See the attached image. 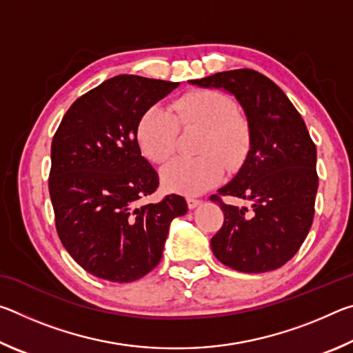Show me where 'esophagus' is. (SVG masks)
Returning <instances> with one entry per match:
<instances>
[{
  "mask_svg": "<svg viewBox=\"0 0 353 353\" xmlns=\"http://www.w3.org/2000/svg\"><path fill=\"white\" fill-rule=\"evenodd\" d=\"M202 204V201L201 199H194V198H187V205H188V208L190 210H193V208H196V207H199Z\"/></svg>",
  "mask_w": 353,
  "mask_h": 353,
  "instance_id": "esophagus-1",
  "label": "esophagus"
}]
</instances>
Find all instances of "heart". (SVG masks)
<instances>
[{"label":"heart","instance_id":"1","mask_svg":"<svg viewBox=\"0 0 353 353\" xmlns=\"http://www.w3.org/2000/svg\"><path fill=\"white\" fill-rule=\"evenodd\" d=\"M179 128H201L194 159H176L162 171L166 190L196 196L216 185L224 165L234 170L243 163L250 146L248 119L236 112L235 103L218 90H194L176 99L171 110L154 104L141 113L137 141L154 163H165L176 152Z\"/></svg>","mask_w":353,"mask_h":353}]
</instances>
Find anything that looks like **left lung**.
I'll list each match as a JSON object with an SVG mask.
<instances>
[{
    "instance_id": "8db88e82",
    "label": "left lung",
    "mask_w": 353,
    "mask_h": 353,
    "mask_svg": "<svg viewBox=\"0 0 353 353\" xmlns=\"http://www.w3.org/2000/svg\"><path fill=\"white\" fill-rule=\"evenodd\" d=\"M190 83L234 94L250 129L246 160L218 190L248 201L250 212L212 196L224 212V224L210 241L213 254L240 272L277 270L305 241L314 216L316 146L305 123L282 88L259 71L230 70Z\"/></svg>"
}]
</instances>
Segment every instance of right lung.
<instances>
[{
	"label": "right lung",
	"instance_id": "obj_1",
	"mask_svg": "<svg viewBox=\"0 0 353 353\" xmlns=\"http://www.w3.org/2000/svg\"><path fill=\"white\" fill-rule=\"evenodd\" d=\"M179 82L119 74L77 98L51 145L50 196L63 248L92 276L129 283L162 260L182 196L140 204L159 176L143 157L137 124Z\"/></svg>",
	"mask_w": 353,
	"mask_h": 353
}]
</instances>
